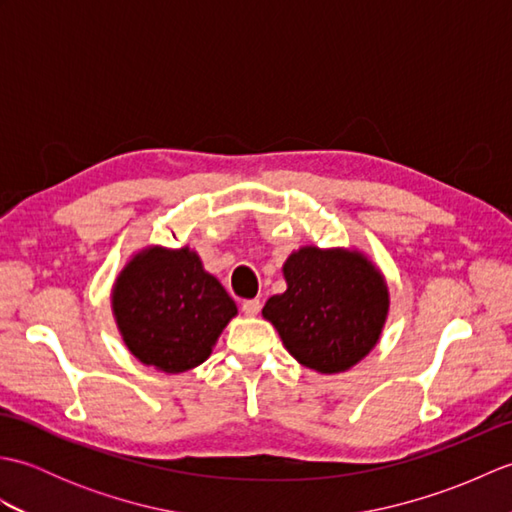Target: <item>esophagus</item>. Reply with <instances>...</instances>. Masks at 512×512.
Listing matches in <instances>:
<instances>
[{
    "label": "esophagus",
    "mask_w": 512,
    "mask_h": 512,
    "mask_svg": "<svg viewBox=\"0 0 512 512\" xmlns=\"http://www.w3.org/2000/svg\"><path fill=\"white\" fill-rule=\"evenodd\" d=\"M242 310H244L246 317H257L259 310H262V301H259V299H246L242 303Z\"/></svg>",
    "instance_id": "esophagus-1"
}]
</instances>
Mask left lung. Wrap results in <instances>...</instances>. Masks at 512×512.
<instances>
[{"label": "left lung", "instance_id": "obj_1", "mask_svg": "<svg viewBox=\"0 0 512 512\" xmlns=\"http://www.w3.org/2000/svg\"><path fill=\"white\" fill-rule=\"evenodd\" d=\"M281 273L286 292L266 301L262 317L297 363L317 374H341L378 345L389 286L363 250L299 246Z\"/></svg>", "mask_w": 512, "mask_h": 512}]
</instances>
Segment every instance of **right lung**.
I'll use <instances>...</instances> for the list:
<instances>
[{"instance_id": "obj_1", "label": "right lung", "mask_w": 512, "mask_h": 512, "mask_svg": "<svg viewBox=\"0 0 512 512\" xmlns=\"http://www.w3.org/2000/svg\"><path fill=\"white\" fill-rule=\"evenodd\" d=\"M112 314L140 363L182 374L211 356L237 306L191 246L147 244L116 275Z\"/></svg>"}]
</instances>
